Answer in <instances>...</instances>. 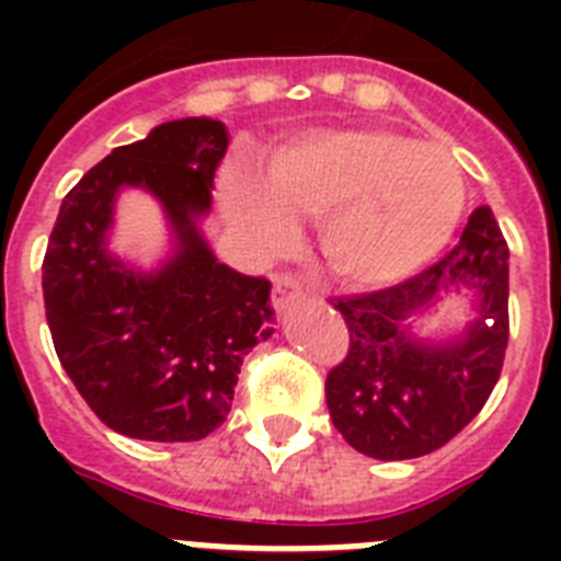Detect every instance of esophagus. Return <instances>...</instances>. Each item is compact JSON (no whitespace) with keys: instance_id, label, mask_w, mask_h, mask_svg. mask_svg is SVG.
<instances>
[{"instance_id":"obj_1","label":"esophagus","mask_w":561,"mask_h":561,"mask_svg":"<svg viewBox=\"0 0 561 561\" xmlns=\"http://www.w3.org/2000/svg\"><path fill=\"white\" fill-rule=\"evenodd\" d=\"M302 299H306V294H302L297 279H290V276L276 279V285H273V306L279 308V311H285L294 302H302Z\"/></svg>"}]
</instances>
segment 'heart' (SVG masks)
I'll use <instances>...</instances> for the list:
<instances>
[{
	"label": "heart",
	"mask_w": 561,
	"mask_h": 561,
	"mask_svg": "<svg viewBox=\"0 0 561 561\" xmlns=\"http://www.w3.org/2000/svg\"><path fill=\"white\" fill-rule=\"evenodd\" d=\"M229 220L255 244H279L290 220H320V250L341 279L383 285L443 253L466 209V178L439 145L396 130H314L288 142L267 183L224 180Z\"/></svg>",
	"instance_id": "b5f03b06"
}]
</instances>
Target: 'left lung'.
Segmentation results:
<instances>
[{"label": "left lung", "mask_w": 561, "mask_h": 561, "mask_svg": "<svg viewBox=\"0 0 561 561\" xmlns=\"http://www.w3.org/2000/svg\"><path fill=\"white\" fill-rule=\"evenodd\" d=\"M466 298L460 327L425 339L422 319ZM510 250L489 206L471 211L460 241L413 279L337 299L350 352L325 378L334 427L375 460H413L443 448L486 404L510 337Z\"/></svg>", "instance_id": "obj_1"}]
</instances>
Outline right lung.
Segmentation results:
<instances>
[{
    "label": "right lung",
    "mask_w": 561,
    "mask_h": 561,
    "mask_svg": "<svg viewBox=\"0 0 561 561\" xmlns=\"http://www.w3.org/2000/svg\"><path fill=\"white\" fill-rule=\"evenodd\" d=\"M229 145L209 116L162 122L64 197L43 259L57 358L95 416L148 443H194L227 419L247 352L273 334L271 282L218 262L203 220ZM151 193L170 229L153 268L108 250L122 191Z\"/></svg>",
    "instance_id": "add662e5"
}]
</instances>
